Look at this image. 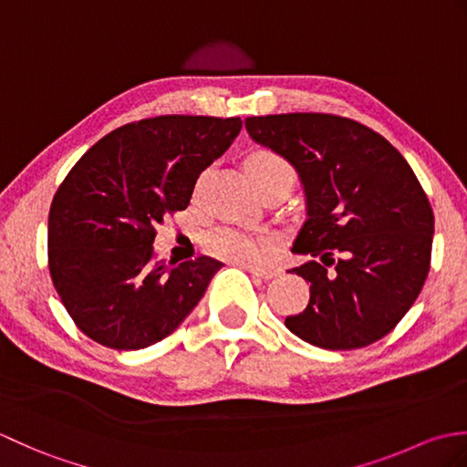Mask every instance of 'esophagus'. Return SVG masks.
I'll list each match as a JSON object with an SVG mask.
<instances>
[{
    "label": "esophagus",
    "instance_id": "34e87169",
    "mask_svg": "<svg viewBox=\"0 0 467 467\" xmlns=\"http://www.w3.org/2000/svg\"><path fill=\"white\" fill-rule=\"evenodd\" d=\"M244 271H249L251 275L259 276V279H273V276L279 275V271L276 269H256V266H251V265H241Z\"/></svg>",
    "mask_w": 467,
    "mask_h": 467
}]
</instances>
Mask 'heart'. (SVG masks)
I'll use <instances>...</instances> for the list:
<instances>
[{"label": "heart", "mask_w": 467, "mask_h": 467, "mask_svg": "<svg viewBox=\"0 0 467 467\" xmlns=\"http://www.w3.org/2000/svg\"><path fill=\"white\" fill-rule=\"evenodd\" d=\"M246 171H249L254 186H265L276 181L293 182L295 171L286 158L271 148H259L246 158ZM273 239L269 234L243 231L234 226H218L204 236V249L218 259L236 265H259L271 253Z\"/></svg>", "instance_id": "b5f03b06"}]
</instances>
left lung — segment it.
<instances>
[{
  "label": "left lung",
  "instance_id": "8db88e82",
  "mask_svg": "<svg viewBox=\"0 0 467 467\" xmlns=\"http://www.w3.org/2000/svg\"><path fill=\"white\" fill-rule=\"evenodd\" d=\"M254 142L286 158L301 176L306 221L293 271L311 283L309 305L286 329L321 349L379 341L428 279L433 211L408 161L371 128L317 112L253 116Z\"/></svg>",
  "mask_w": 467,
  "mask_h": 467
}]
</instances>
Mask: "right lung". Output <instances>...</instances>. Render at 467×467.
<instances>
[{
  "label": "right lung",
  "instance_id": "add662e5",
  "mask_svg": "<svg viewBox=\"0 0 467 467\" xmlns=\"http://www.w3.org/2000/svg\"><path fill=\"white\" fill-rule=\"evenodd\" d=\"M241 118L168 114L124 124L67 172L47 216V266L78 329L118 351L171 335L223 263L152 261L156 226L191 202L196 178Z\"/></svg>",
  "mask_w": 467,
  "mask_h": 467
}]
</instances>
